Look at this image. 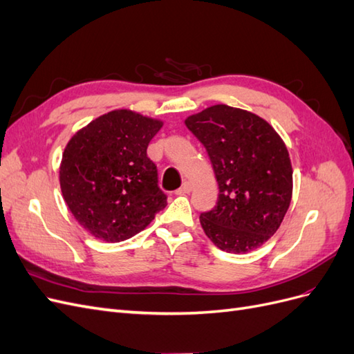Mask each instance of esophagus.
Wrapping results in <instances>:
<instances>
[{"mask_svg": "<svg viewBox=\"0 0 354 354\" xmlns=\"http://www.w3.org/2000/svg\"><path fill=\"white\" fill-rule=\"evenodd\" d=\"M190 192H192V185L189 183V181H186V183L181 185L180 189L176 190V194L177 195H186V194H190Z\"/></svg>", "mask_w": 354, "mask_h": 354, "instance_id": "34e87169", "label": "esophagus"}]
</instances>
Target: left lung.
Here are the masks:
<instances>
[{"label": "left lung", "instance_id": "left-lung-1", "mask_svg": "<svg viewBox=\"0 0 354 354\" xmlns=\"http://www.w3.org/2000/svg\"><path fill=\"white\" fill-rule=\"evenodd\" d=\"M186 127L205 146L218 183L217 205L201 226L221 251L245 254L279 229L292 198V167L274 128L259 115L214 104Z\"/></svg>", "mask_w": 354, "mask_h": 354}]
</instances>
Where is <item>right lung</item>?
<instances>
[{
  "label": "right lung",
  "instance_id": "obj_1",
  "mask_svg": "<svg viewBox=\"0 0 354 354\" xmlns=\"http://www.w3.org/2000/svg\"><path fill=\"white\" fill-rule=\"evenodd\" d=\"M162 121L128 109L95 118L68 142L59 171L69 211L94 238L121 242L167 207L147 146Z\"/></svg>",
  "mask_w": 354,
  "mask_h": 354
}]
</instances>
